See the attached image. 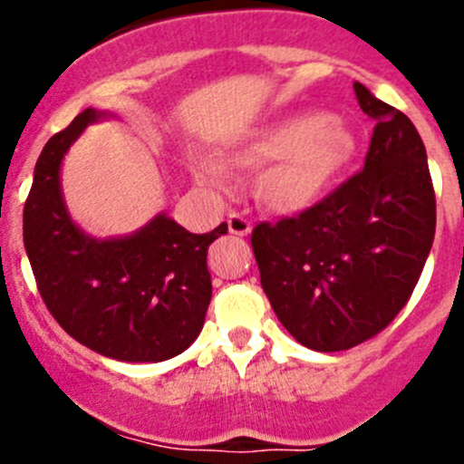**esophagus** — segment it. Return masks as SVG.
Here are the masks:
<instances>
[{
  "label": "esophagus",
  "mask_w": 464,
  "mask_h": 464,
  "mask_svg": "<svg viewBox=\"0 0 464 464\" xmlns=\"http://www.w3.org/2000/svg\"><path fill=\"white\" fill-rule=\"evenodd\" d=\"M227 227H228V233H233V236H249L251 233V222L246 218H242L240 213L228 215Z\"/></svg>",
  "instance_id": "34e87169"
}]
</instances>
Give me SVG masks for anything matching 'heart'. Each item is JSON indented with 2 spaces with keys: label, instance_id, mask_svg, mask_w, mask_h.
Instances as JSON below:
<instances>
[{
  "label": "heart",
  "instance_id": "b5f03b06",
  "mask_svg": "<svg viewBox=\"0 0 464 464\" xmlns=\"http://www.w3.org/2000/svg\"><path fill=\"white\" fill-rule=\"evenodd\" d=\"M357 137L343 119L319 110L298 111L256 130L231 152L242 168H262L258 198L276 213L312 208L336 177L353 163ZM193 172L202 184H228V170L215 159H198Z\"/></svg>",
  "mask_w": 464,
  "mask_h": 464
}]
</instances>
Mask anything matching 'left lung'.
Here are the masks:
<instances>
[{
  "label": "left lung",
  "instance_id": "1",
  "mask_svg": "<svg viewBox=\"0 0 464 464\" xmlns=\"http://www.w3.org/2000/svg\"><path fill=\"white\" fill-rule=\"evenodd\" d=\"M354 93L375 119L363 170L298 218L262 222L251 236L276 316L316 353L354 348L395 319L435 236V195L418 130L362 82Z\"/></svg>",
  "mask_w": 464,
  "mask_h": 464
}]
</instances>
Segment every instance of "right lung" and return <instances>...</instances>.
Listing matches in <instances>:
<instances>
[{"instance_id":"obj_1","label":"right lung","mask_w":464,"mask_h":464,"mask_svg":"<svg viewBox=\"0 0 464 464\" xmlns=\"http://www.w3.org/2000/svg\"><path fill=\"white\" fill-rule=\"evenodd\" d=\"M116 119L87 107L42 150L24 206V246L53 319L78 343L128 363L166 362L199 336L208 310L206 251L227 233H190L168 213L116 237H93L69 213L63 161L87 125Z\"/></svg>"}]
</instances>
